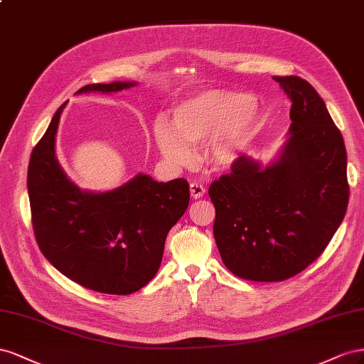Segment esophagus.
Wrapping results in <instances>:
<instances>
[{"label": "esophagus", "mask_w": 364, "mask_h": 364, "mask_svg": "<svg viewBox=\"0 0 364 364\" xmlns=\"http://www.w3.org/2000/svg\"><path fill=\"white\" fill-rule=\"evenodd\" d=\"M204 193H205V189L203 188L200 183H191V195H192V198L200 200V198H203Z\"/></svg>", "instance_id": "1"}]
</instances>
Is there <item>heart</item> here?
I'll list each match as a JSON object with an SVG mask.
<instances>
[{
  "label": "heart",
  "mask_w": 364,
  "mask_h": 364,
  "mask_svg": "<svg viewBox=\"0 0 364 364\" xmlns=\"http://www.w3.org/2000/svg\"><path fill=\"white\" fill-rule=\"evenodd\" d=\"M253 108V97L244 92L203 91L173 108L172 124L155 120V144L166 163L181 168L192 160L189 146L209 141L207 161L215 168H228L250 139Z\"/></svg>",
  "instance_id": "heart-1"
}]
</instances>
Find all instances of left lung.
<instances>
[{"label":"left lung","mask_w":364,"mask_h":364,"mask_svg":"<svg viewBox=\"0 0 364 364\" xmlns=\"http://www.w3.org/2000/svg\"><path fill=\"white\" fill-rule=\"evenodd\" d=\"M274 80L291 100L289 137L279 159L262 168L242 155L209 188L223 262L255 282H279L313 264L349 201L345 141L323 99L299 76Z\"/></svg>","instance_id":"left-lung-1"}]
</instances>
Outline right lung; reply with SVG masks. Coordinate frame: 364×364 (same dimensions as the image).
Listing matches in <instances>:
<instances>
[{"label": "right lung", "mask_w": 364, "mask_h": 364, "mask_svg": "<svg viewBox=\"0 0 364 364\" xmlns=\"http://www.w3.org/2000/svg\"><path fill=\"white\" fill-rule=\"evenodd\" d=\"M137 82L90 84L80 92H116ZM60 105L28 163L27 189L36 242L47 261L103 294L139 291L157 274L164 241L189 205L184 178L157 183L139 173L109 192L80 191L55 154Z\"/></svg>", "instance_id": "1"}]
</instances>
